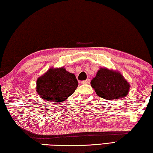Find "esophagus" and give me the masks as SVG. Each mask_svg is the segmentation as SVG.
<instances>
[{
    "instance_id": "esophagus-1",
    "label": "esophagus",
    "mask_w": 153,
    "mask_h": 153,
    "mask_svg": "<svg viewBox=\"0 0 153 153\" xmlns=\"http://www.w3.org/2000/svg\"><path fill=\"white\" fill-rule=\"evenodd\" d=\"M90 82V80L89 79H87L85 81H82L81 82V84L84 85V84H89Z\"/></svg>"
}]
</instances>
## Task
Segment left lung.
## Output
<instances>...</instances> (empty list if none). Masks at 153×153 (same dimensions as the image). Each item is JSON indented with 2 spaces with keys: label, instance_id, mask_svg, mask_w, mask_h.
Segmentation results:
<instances>
[{
  "label": "left lung",
  "instance_id": "obj_1",
  "mask_svg": "<svg viewBox=\"0 0 153 153\" xmlns=\"http://www.w3.org/2000/svg\"><path fill=\"white\" fill-rule=\"evenodd\" d=\"M91 85L99 97L107 100H116L128 94L130 85L120 72L100 68Z\"/></svg>",
  "mask_w": 153,
  "mask_h": 153
}]
</instances>
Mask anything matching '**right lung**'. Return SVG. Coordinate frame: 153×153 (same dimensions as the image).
Returning a JSON list of instances; mask_svg holds the SVG:
<instances>
[{
	"label": "right lung",
	"instance_id": "1",
	"mask_svg": "<svg viewBox=\"0 0 153 153\" xmlns=\"http://www.w3.org/2000/svg\"><path fill=\"white\" fill-rule=\"evenodd\" d=\"M75 75L64 68H50L36 82V91L39 97L49 102H62L78 87Z\"/></svg>",
	"mask_w": 153,
	"mask_h": 153
}]
</instances>
